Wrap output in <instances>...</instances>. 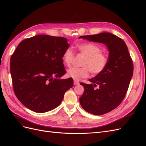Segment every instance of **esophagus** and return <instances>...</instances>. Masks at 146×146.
Segmentation results:
<instances>
[{"label": "esophagus", "mask_w": 146, "mask_h": 146, "mask_svg": "<svg viewBox=\"0 0 146 146\" xmlns=\"http://www.w3.org/2000/svg\"><path fill=\"white\" fill-rule=\"evenodd\" d=\"M79 84H80V82H79L78 81H75V80H74V85L76 86V85H78Z\"/></svg>", "instance_id": "esophagus-1"}]
</instances>
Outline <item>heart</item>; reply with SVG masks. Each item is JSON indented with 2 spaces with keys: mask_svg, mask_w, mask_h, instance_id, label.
<instances>
[{
  "mask_svg": "<svg viewBox=\"0 0 146 146\" xmlns=\"http://www.w3.org/2000/svg\"><path fill=\"white\" fill-rule=\"evenodd\" d=\"M77 51L86 56L82 62V67H72L67 70V75L74 80H80L87 78L92 74L101 73L108 64V58L105 54L101 52V49L93 43H82L78 44L75 47ZM74 53L72 50L68 48L62 54V62L66 66H70L74 60Z\"/></svg>",
  "mask_w": 146,
  "mask_h": 146,
  "instance_id": "1",
  "label": "heart"
}]
</instances>
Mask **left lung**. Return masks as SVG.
I'll return each instance as SVG.
<instances>
[{"instance_id":"8db88e82","label":"left lung","mask_w":146,"mask_h":146,"mask_svg":"<svg viewBox=\"0 0 146 146\" xmlns=\"http://www.w3.org/2000/svg\"><path fill=\"white\" fill-rule=\"evenodd\" d=\"M79 38L105 44L109 50L106 68L89 80L93 84L81 83L84 92L80 98L82 108L87 112L94 115L108 113L121 103L133 76V64L128 48L122 39L109 32ZM97 85L99 87L95 89Z\"/></svg>"}]
</instances>
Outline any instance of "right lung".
<instances>
[{
  "label": "right lung",
  "instance_id": "1",
  "mask_svg": "<svg viewBox=\"0 0 146 146\" xmlns=\"http://www.w3.org/2000/svg\"><path fill=\"white\" fill-rule=\"evenodd\" d=\"M70 46L61 36L38 35L21 42L10 59L16 97L24 106L43 113L55 109L73 86L71 78L60 79L66 71L64 52Z\"/></svg>",
  "mask_w": 146,
  "mask_h": 146
}]
</instances>
